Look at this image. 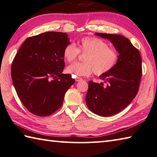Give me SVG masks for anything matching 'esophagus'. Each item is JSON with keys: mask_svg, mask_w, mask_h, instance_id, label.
<instances>
[{"mask_svg": "<svg viewBox=\"0 0 157 157\" xmlns=\"http://www.w3.org/2000/svg\"><path fill=\"white\" fill-rule=\"evenodd\" d=\"M81 80H82V79L81 78H79V77H77V78H75V81L76 82H79V81H81Z\"/></svg>", "mask_w": 157, "mask_h": 157, "instance_id": "esophagus-1", "label": "esophagus"}]
</instances>
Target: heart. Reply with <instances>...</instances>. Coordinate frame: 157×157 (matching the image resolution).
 <instances>
[{
	"label": "heart",
	"instance_id": "heart-1",
	"mask_svg": "<svg viewBox=\"0 0 157 157\" xmlns=\"http://www.w3.org/2000/svg\"><path fill=\"white\" fill-rule=\"evenodd\" d=\"M79 53L85 54L83 63H75L67 68V72L74 77L88 76L94 71L101 76L112 70L118 63L119 53L109 48L102 39L95 36H84L78 42V48L70 44L63 49V55L68 63L78 59Z\"/></svg>",
	"mask_w": 157,
	"mask_h": 157
}]
</instances>
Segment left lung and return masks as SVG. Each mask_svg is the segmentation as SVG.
Returning a JSON list of instances; mask_svg holds the SVG:
<instances>
[{"mask_svg":"<svg viewBox=\"0 0 157 157\" xmlns=\"http://www.w3.org/2000/svg\"><path fill=\"white\" fill-rule=\"evenodd\" d=\"M110 39L119 52L118 63L112 70L100 78L107 82H89L86 102L92 112L101 116H111L127 107L136 96L142 76V59L139 50L128 39L120 34L96 33Z\"/></svg>","mask_w":157,"mask_h":157,"instance_id":"obj_1","label":"left lung"}]
</instances>
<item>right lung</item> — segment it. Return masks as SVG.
<instances>
[{
    "mask_svg": "<svg viewBox=\"0 0 157 157\" xmlns=\"http://www.w3.org/2000/svg\"><path fill=\"white\" fill-rule=\"evenodd\" d=\"M70 44L66 33L48 32L28 37L13 60L12 79L25 107L38 116H50L62 105L67 90L75 83L63 74V52Z\"/></svg>",
    "mask_w": 157,
    "mask_h": 157,
    "instance_id": "obj_1",
    "label": "right lung"
}]
</instances>
